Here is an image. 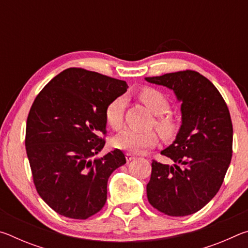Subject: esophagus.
<instances>
[{"instance_id": "obj_1", "label": "esophagus", "mask_w": 248, "mask_h": 248, "mask_svg": "<svg viewBox=\"0 0 248 248\" xmlns=\"http://www.w3.org/2000/svg\"><path fill=\"white\" fill-rule=\"evenodd\" d=\"M134 158H136V156H134V155H132L131 153L125 154V159H127V162L132 161V159H134Z\"/></svg>"}]
</instances>
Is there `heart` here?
<instances>
[{
  "mask_svg": "<svg viewBox=\"0 0 248 248\" xmlns=\"http://www.w3.org/2000/svg\"><path fill=\"white\" fill-rule=\"evenodd\" d=\"M139 98L153 115L157 116L154 119V125L157 131L164 138L174 136L177 124L171 117L167 116L170 112V100L161 91L153 87H143L139 92ZM125 100L123 96H118L111 100L105 109V119L109 127L119 130L123 125ZM157 138L154 132H138L131 129H124L114 139L116 148L131 153H142L156 144Z\"/></svg>",
  "mask_w": 248,
  "mask_h": 248,
  "instance_id": "heart-1",
  "label": "heart"
}]
</instances>
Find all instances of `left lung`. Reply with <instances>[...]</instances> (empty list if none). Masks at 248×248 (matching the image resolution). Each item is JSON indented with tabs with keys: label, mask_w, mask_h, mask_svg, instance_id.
Segmentation results:
<instances>
[{
	"label": "left lung",
	"mask_w": 248,
	"mask_h": 248,
	"mask_svg": "<svg viewBox=\"0 0 248 248\" xmlns=\"http://www.w3.org/2000/svg\"><path fill=\"white\" fill-rule=\"evenodd\" d=\"M145 79L173 90L182 102L177 137L161 152L174 165L153 159L148 200L166 216L192 215L219 191L232 158L233 125L228 105L217 87L196 71Z\"/></svg>",
	"instance_id": "obj_1"
}]
</instances>
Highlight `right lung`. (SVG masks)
Listing matches in <instances>:
<instances>
[{"mask_svg": "<svg viewBox=\"0 0 248 248\" xmlns=\"http://www.w3.org/2000/svg\"><path fill=\"white\" fill-rule=\"evenodd\" d=\"M128 84L82 68L54 77L33 100L26 124V153L36 190L59 215L85 220L106 203L107 183L125 163L116 149L102 151L105 109Z\"/></svg>", "mask_w": 248, "mask_h": 248, "instance_id": "1", "label": "right lung"}]
</instances>
